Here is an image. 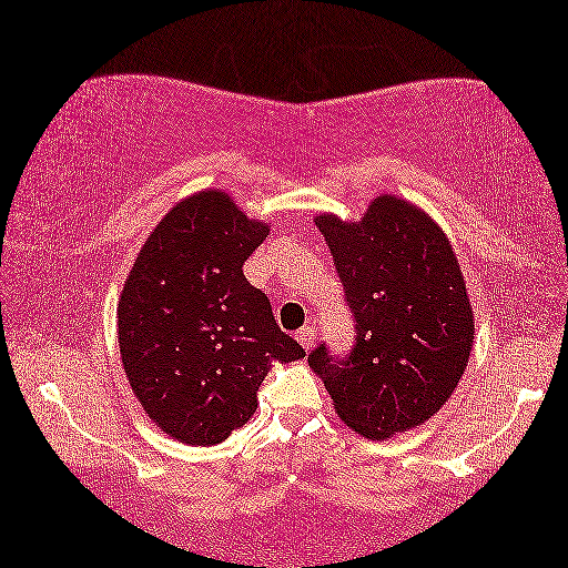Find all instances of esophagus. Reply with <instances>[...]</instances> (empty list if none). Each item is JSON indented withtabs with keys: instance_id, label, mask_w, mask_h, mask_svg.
Masks as SVG:
<instances>
[{
	"instance_id": "1",
	"label": "esophagus",
	"mask_w": 568,
	"mask_h": 568,
	"mask_svg": "<svg viewBox=\"0 0 568 568\" xmlns=\"http://www.w3.org/2000/svg\"><path fill=\"white\" fill-rule=\"evenodd\" d=\"M296 339H300V345L310 352L312 349V345H314V339H317V332H314L312 327H302L300 332H296Z\"/></svg>"
}]
</instances>
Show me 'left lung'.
<instances>
[{"label":"left lung","instance_id":"left-lung-1","mask_svg":"<svg viewBox=\"0 0 568 568\" xmlns=\"http://www.w3.org/2000/svg\"><path fill=\"white\" fill-rule=\"evenodd\" d=\"M355 342L310 352L342 420L372 440L425 423L460 383L473 347L466 282L443 231L393 196L372 201L359 223L317 216Z\"/></svg>","mask_w":568,"mask_h":568}]
</instances>
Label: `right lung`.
Wrapping results in <instances>:
<instances>
[{
  "label": "right lung",
  "mask_w": 568,
  "mask_h": 568,
  "mask_svg": "<svg viewBox=\"0 0 568 568\" xmlns=\"http://www.w3.org/2000/svg\"><path fill=\"white\" fill-rule=\"evenodd\" d=\"M266 234L226 193L203 191L173 206L135 258L118 304L120 355L145 413L175 440H226L254 415L272 362L306 355L244 276Z\"/></svg>",
  "instance_id": "add662e5"
}]
</instances>
